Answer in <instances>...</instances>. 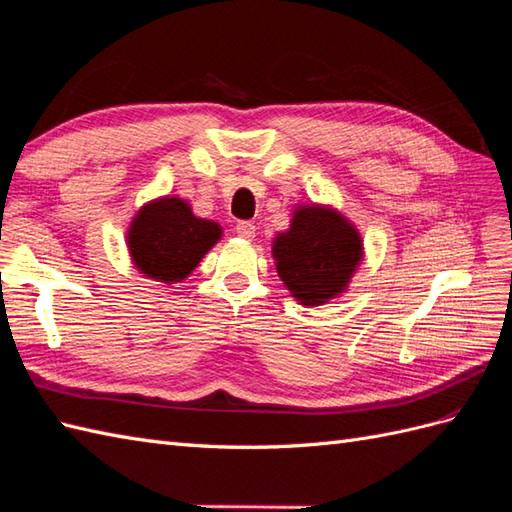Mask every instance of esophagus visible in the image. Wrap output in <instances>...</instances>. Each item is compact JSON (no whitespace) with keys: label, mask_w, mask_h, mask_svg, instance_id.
Segmentation results:
<instances>
[{"label":"esophagus","mask_w":512,"mask_h":512,"mask_svg":"<svg viewBox=\"0 0 512 512\" xmlns=\"http://www.w3.org/2000/svg\"><path fill=\"white\" fill-rule=\"evenodd\" d=\"M235 233H238L240 238L251 240V238H255V225H253V222H248V220H240L238 225H235Z\"/></svg>","instance_id":"34e87169"}]
</instances>
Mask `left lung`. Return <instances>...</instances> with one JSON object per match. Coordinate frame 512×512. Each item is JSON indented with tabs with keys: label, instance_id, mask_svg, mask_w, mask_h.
Returning a JSON list of instances; mask_svg holds the SVG:
<instances>
[{
	"label": "left lung",
	"instance_id": "left-lung-1",
	"mask_svg": "<svg viewBox=\"0 0 512 512\" xmlns=\"http://www.w3.org/2000/svg\"><path fill=\"white\" fill-rule=\"evenodd\" d=\"M279 277L303 305H322L348 285L361 259V238L331 209H296L292 227L274 240Z\"/></svg>",
	"mask_w": 512,
	"mask_h": 512
}]
</instances>
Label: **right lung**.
<instances>
[{
    "instance_id": "right-lung-1",
    "label": "right lung",
    "mask_w": 512,
    "mask_h": 512,
    "mask_svg": "<svg viewBox=\"0 0 512 512\" xmlns=\"http://www.w3.org/2000/svg\"><path fill=\"white\" fill-rule=\"evenodd\" d=\"M220 238L216 222L196 218L188 203L160 199L129 227V251L140 272L162 283L186 279Z\"/></svg>"
}]
</instances>
